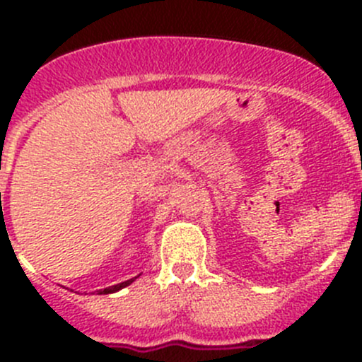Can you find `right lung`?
Wrapping results in <instances>:
<instances>
[{"label":"right lung","mask_w":362,"mask_h":362,"mask_svg":"<svg viewBox=\"0 0 362 362\" xmlns=\"http://www.w3.org/2000/svg\"><path fill=\"white\" fill-rule=\"evenodd\" d=\"M136 279V277H134ZM134 279H129V281H123V283L119 284H114V286H108V288H103V290H98L99 296H107V293H114V292H119L121 288H124V286H129V284L134 283Z\"/></svg>","instance_id":"add662e5"}]
</instances>
